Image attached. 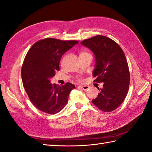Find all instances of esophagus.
<instances>
[{
  "mask_svg": "<svg viewBox=\"0 0 152 152\" xmlns=\"http://www.w3.org/2000/svg\"><path fill=\"white\" fill-rule=\"evenodd\" d=\"M78 88H81V89H82V90H86L88 89L89 86H87V85H85V86L80 85V86H78Z\"/></svg>",
  "mask_w": 152,
  "mask_h": 152,
  "instance_id": "esophagus-1",
  "label": "esophagus"
}]
</instances>
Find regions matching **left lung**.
<instances>
[{
  "instance_id": "obj_1",
  "label": "left lung",
  "mask_w": 152,
  "mask_h": 152,
  "mask_svg": "<svg viewBox=\"0 0 152 152\" xmlns=\"http://www.w3.org/2000/svg\"><path fill=\"white\" fill-rule=\"evenodd\" d=\"M81 45L93 52L95 64L92 75L96 77L94 81L103 83L92 102L102 111L116 110L124 101L129 87V70L123 50L114 41L103 36L85 39Z\"/></svg>"
}]
</instances>
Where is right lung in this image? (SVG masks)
Returning <instances> with one entry per match:
<instances>
[{
    "mask_svg": "<svg viewBox=\"0 0 152 152\" xmlns=\"http://www.w3.org/2000/svg\"><path fill=\"white\" fill-rule=\"evenodd\" d=\"M77 43V41L46 38L36 42L28 50L21 69V77L30 101L38 110L53 115L66 105L75 86L70 83L61 86L51 84L50 79L59 71L62 55Z\"/></svg>",
    "mask_w": 152,
    "mask_h": 152,
    "instance_id": "1",
    "label": "right lung"
}]
</instances>
